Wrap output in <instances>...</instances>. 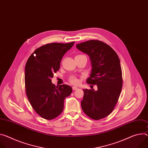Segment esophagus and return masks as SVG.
Wrapping results in <instances>:
<instances>
[{
	"label": "esophagus",
	"instance_id": "1",
	"mask_svg": "<svg viewBox=\"0 0 148 148\" xmlns=\"http://www.w3.org/2000/svg\"><path fill=\"white\" fill-rule=\"evenodd\" d=\"M72 88H73V90H77V87L74 86V87H72Z\"/></svg>",
	"mask_w": 148,
	"mask_h": 148
}]
</instances>
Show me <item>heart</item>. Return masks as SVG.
<instances>
[{
	"label": "heart",
	"mask_w": 148,
	"mask_h": 148,
	"mask_svg": "<svg viewBox=\"0 0 148 148\" xmlns=\"http://www.w3.org/2000/svg\"><path fill=\"white\" fill-rule=\"evenodd\" d=\"M69 80H70V82L71 83H72L73 84H74V85H77L79 83L78 78L75 76H71L70 77Z\"/></svg>",
	"instance_id": "b5f03b06"
}]
</instances>
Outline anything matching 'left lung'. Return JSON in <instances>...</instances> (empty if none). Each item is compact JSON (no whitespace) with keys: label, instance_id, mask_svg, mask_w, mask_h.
Wrapping results in <instances>:
<instances>
[{"label":"left lung","instance_id":"left-lung-1","mask_svg":"<svg viewBox=\"0 0 148 148\" xmlns=\"http://www.w3.org/2000/svg\"><path fill=\"white\" fill-rule=\"evenodd\" d=\"M76 48L90 57L91 72L87 83L97 85V90L84 89L81 101L84 113L94 120L109 116L119 100L123 85L122 72L116 52L99 40L78 44Z\"/></svg>","mask_w":148,"mask_h":148}]
</instances>
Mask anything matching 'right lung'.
Masks as SVG:
<instances>
[{"label":"right lung","mask_w":148,"mask_h":148,"mask_svg":"<svg viewBox=\"0 0 148 148\" xmlns=\"http://www.w3.org/2000/svg\"><path fill=\"white\" fill-rule=\"evenodd\" d=\"M74 44V42L44 45L37 48L26 62V96L35 112L45 119L52 120L58 116L63 111L65 99L72 92V88L68 85L53 84L51 78L59 70L62 57Z\"/></svg>","instance_id":"right-lung-1"}]
</instances>
